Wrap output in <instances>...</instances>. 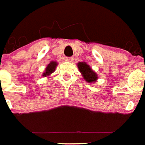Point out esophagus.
<instances>
[{"label": "esophagus", "mask_w": 145, "mask_h": 145, "mask_svg": "<svg viewBox=\"0 0 145 145\" xmlns=\"http://www.w3.org/2000/svg\"><path fill=\"white\" fill-rule=\"evenodd\" d=\"M74 60V58L72 57H69V58H65V61H69V62H72Z\"/></svg>", "instance_id": "obj_1"}]
</instances>
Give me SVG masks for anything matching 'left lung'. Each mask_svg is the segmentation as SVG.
<instances>
[{
  "instance_id": "obj_1",
  "label": "left lung",
  "mask_w": 145,
  "mask_h": 145,
  "mask_svg": "<svg viewBox=\"0 0 145 145\" xmlns=\"http://www.w3.org/2000/svg\"><path fill=\"white\" fill-rule=\"evenodd\" d=\"M77 67L80 72L82 76L84 79V80L87 82L88 84L95 83L98 80V76H97V73L86 62H84V61L78 62Z\"/></svg>"
}]
</instances>
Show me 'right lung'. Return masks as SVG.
<instances>
[{
    "label": "right lung",
    "instance_id": "1",
    "mask_svg": "<svg viewBox=\"0 0 145 145\" xmlns=\"http://www.w3.org/2000/svg\"><path fill=\"white\" fill-rule=\"evenodd\" d=\"M58 65V62L55 61H51L49 64L47 65V67L45 69V71L43 72L42 74V76L43 77H48L49 76L51 73H53L54 71H55V69Z\"/></svg>",
    "mask_w": 145,
    "mask_h": 145
}]
</instances>
